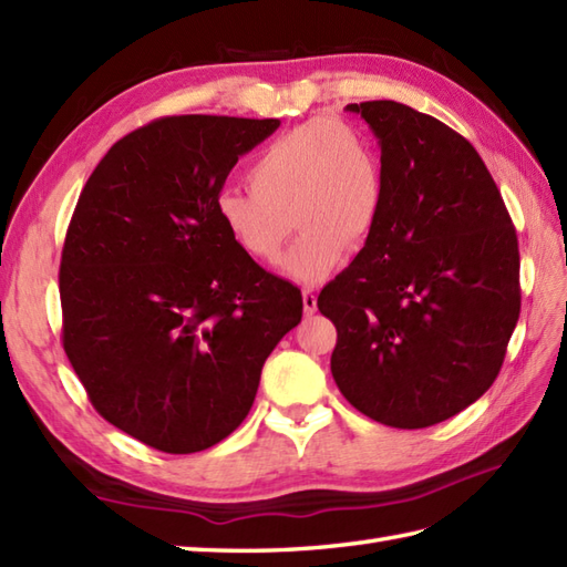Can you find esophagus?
Wrapping results in <instances>:
<instances>
[{"label":"esophagus","instance_id":"1","mask_svg":"<svg viewBox=\"0 0 567 567\" xmlns=\"http://www.w3.org/2000/svg\"><path fill=\"white\" fill-rule=\"evenodd\" d=\"M302 302H305V315L307 317L315 315V311H317V290H315V287H305Z\"/></svg>","mask_w":567,"mask_h":567}]
</instances>
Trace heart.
Here are the masks:
<instances>
[{"label":"heart","instance_id":"1","mask_svg":"<svg viewBox=\"0 0 567 567\" xmlns=\"http://www.w3.org/2000/svg\"><path fill=\"white\" fill-rule=\"evenodd\" d=\"M250 192L224 189L216 214L234 244L258 262H275L302 228L282 270L321 282L360 246L384 204V167L372 141L333 116L309 118L270 141L248 167Z\"/></svg>","mask_w":567,"mask_h":567}]
</instances>
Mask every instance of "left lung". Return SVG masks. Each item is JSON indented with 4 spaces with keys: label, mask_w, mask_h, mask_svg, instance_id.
Here are the masks:
<instances>
[{
    "label": "left lung",
    "mask_w": 567,
    "mask_h": 567,
    "mask_svg": "<svg viewBox=\"0 0 567 567\" xmlns=\"http://www.w3.org/2000/svg\"><path fill=\"white\" fill-rule=\"evenodd\" d=\"M380 143L384 204L363 250L319 295L339 331L331 375L358 412L426 429L477 402L519 321V244L470 143L439 118L348 104Z\"/></svg>",
    "instance_id": "1"
}]
</instances>
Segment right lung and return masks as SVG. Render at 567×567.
<instances>
[{"label":"right lung","instance_id":"obj_1","mask_svg":"<svg viewBox=\"0 0 567 567\" xmlns=\"http://www.w3.org/2000/svg\"><path fill=\"white\" fill-rule=\"evenodd\" d=\"M280 118L165 116L94 167L60 260L63 348L92 406L163 453L224 441L302 292L224 231L216 197Z\"/></svg>","mask_w":567,"mask_h":567}]
</instances>
